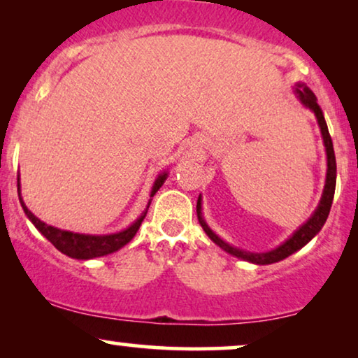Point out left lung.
<instances>
[{
    "instance_id": "1",
    "label": "left lung",
    "mask_w": 358,
    "mask_h": 358,
    "mask_svg": "<svg viewBox=\"0 0 358 358\" xmlns=\"http://www.w3.org/2000/svg\"><path fill=\"white\" fill-rule=\"evenodd\" d=\"M295 92L296 97L300 99V102L305 107H308L311 112H315L316 119H317V125L321 129V135H322V141H324L326 146V156H327V173H326V184H324V190H322V197L320 200V205L315 210V213L311 215L310 220L306 223H303L300 228L296 229L295 233L292 234L290 238L287 239L285 243H282L280 246L272 249V251L267 252H249V251H243V249H238L234 246H229L228 243H224L222 238H218L215 234L205 220L202 217V195H199L197 200V217H199V223L202 224L203 231L207 233V236L212 239V241L227 251L228 254H231L234 257L243 259V261L252 262V264H259V266H266V264H273L278 261H283V259L292 256L293 252H296L298 249H301L305 244L311 241L313 238L316 236L317 233L321 231V228L324 227L327 215L331 212V205H332V199H334V190H336V155H334V148H332V140L329 135V130H327L324 115H322L321 107L317 106L316 96L313 94V91L310 87H306V85L303 83H296L295 85Z\"/></svg>"
}]
</instances>
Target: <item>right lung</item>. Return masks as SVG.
Here are the masks:
<instances>
[{
	"instance_id": "add662e5",
	"label": "right lung",
	"mask_w": 358,
	"mask_h": 358,
	"mask_svg": "<svg viewBox=\"0 0 358 358\" xmlns=\"http://www.w3.org/2000/svg\"><path fill=\"white\" fill-rule=\"evenodd\" d=\"M166 178H168V173H161L158 178H156L153 189H151L150 197L158 192L161 185L164 184ZM17 194H19V202L22 205L24 213L27 215V218L31 220L38 231H41L43 236H45L48 241H50L53 246H55L58 251L65 254L68 257L73 259H81V261H87V259H94L101 256H107V254H112L119 251L120 248H124L127 243L131 241V238L135 236L136 231H138L141 222L146 217V212H148V207L151 203V199L148 205H146L145 212L136 218L135 223H131L129 228L122 229L119 233L112 234H83V233H73V231H65V229H58L55 227H50V224L43 223L42 220H38L36 215H34L31 210L26 207L24 200L21 197V184H19V176H17Z\"/></svg>"
}]
</instances>
